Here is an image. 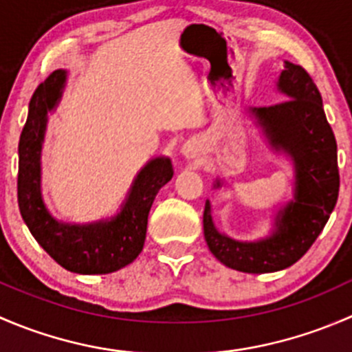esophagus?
<instances>
[{"label": "esophagus", "mask_w": 352, "mask_h": 352, "mask_svg": "<svg viewBox=\"0 0 352 352\" xmlns=\"http://www.w3.org/2000/svg\"><path fill=\"white\" fill-rule=\"evenodd\" d=\"M182 155L186 156V158H196V156L199 155L197 144L192 143V141H189V143H187V144H184Z\"/></svg>", "instance_id": "esophagus-1"}]
</instances>
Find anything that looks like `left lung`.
Returning <instances> with one entry per match:
<instances>
[{
  "label": "left lung",
  "instance_id": "left-lung-1",
  "mask_svg": "<svg viewBox=\"0 0 352 352\" xmlns=\"http://www.w3.org/2000/svg\"><path fill=\"white\" fill-rule=\"evenodd\" d=\"M276 90L286 102L248 110L271 150L293 163V199L276 211L269 235L252 242L219 232L211 202L204 208V239L226 267L248 274L283 271L300 261L327 225L339 196L337 143L320 91L301 66L285 61ZM221 189L223 179H216Z\"/></svg>",
  "mask_w": 352,
  "mask_h": 352
}]
</instances>
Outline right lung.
Listing matches in <instances>:
<instances>
[{
    "instance_id": "1",
    "label": "right lung",
    "mask_w": 352,
    "mask_h": 352,
    "mask_svg": "<svg viewBox=\"0 0 352 352\" xmlns=\"http://www.w3.org/2000/svg\"><path fill=\"white\" fill-rule=\"evenodd\" d=\"M67 71L56 69L37 87L19 143V208L38 245L59 265L76 274H109L136 261L146 239L148 214L158 190L170 182L166 156L151 158L134 177L120 211L94 223H65L49 212L42 199V144L49 112L58 107Z\"/></svg>"
}]
</instances>
